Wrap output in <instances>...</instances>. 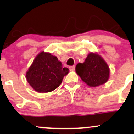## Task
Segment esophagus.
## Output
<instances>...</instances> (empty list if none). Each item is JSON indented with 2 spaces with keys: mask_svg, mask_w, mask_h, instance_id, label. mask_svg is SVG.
<instances>
[{
  "mask_svg": "<svg viewBox=\"0 0 134 134\" xmlns=\"http://www.w3.org/2000/svg\"><path fill=\"white\" fill-rule=\"evenodd\" d=\"M69 69L71 70V71H74V70L75 69V65H72V66H70L69 67Z\"/></svg>",
  "mask_w": 134,
  "mask_h": 134,
  "instance_id": "esophagus-1",
  "label": "esophagus"
}]
</instances>
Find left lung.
<instances>
[{
    "label": "left lung",
    "mask_w": 134,
    "mask_h": 134,
    "mask_svg": "<svg viewBox=\"0 0 134 134\" xmlns=\"http://www.w3.org/2000/svg\"><path fill=\"white\" fill-rule=\"evenodd\" d=\"M76 72L88 86L96 87L107 81L109 68L106 62L97 54L90 53L83 63H78Z\"/></svg>",
    "instance_id": "8db88e82"
}]
</instances>
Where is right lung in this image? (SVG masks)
Listing matches in <instances>:
<instances>
[{
    "label": "right lung",
    "instance_id": "obj_1",
    "mask_svg": "<svg viewBox=\"0 0 134 134\" xmlns=\"http://www.w3.org/2000/svg\"><path fill=\"white\" fill-rule=\"evenodd\" d=\"M69 69L63 67L58 58L50 53L42 52L35 58L26 74L27 82L38 92H49L62 82Z\"/></svg>",
    "mask_w": 134,
    "mask_h": 134
}]
</instances>
